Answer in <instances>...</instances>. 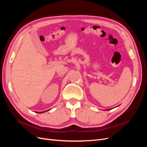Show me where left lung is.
<instances>
[{
  "label": "left lung",
  "instance_id": "1",
  "mask_svg": "<svg viewBox=\"0 0 147 147\" xmlns=\"http://www.w3.org/2000/svg\"><path fill=\"white\" fill-rule=\"evenodd\" d=\"M111 110V109H108V110Z\"/></svg>",
  "mask_w": 147,
  "mask_h": 147
}]
</instances>
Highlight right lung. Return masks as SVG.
<instances>
[{
    "instance_id": "add662e5",
    "label": "right lung",
    "mask_w": 147,
    "mask_h": 147,
    "mask_svg": "<svg viewBox=\"0 0 147 147\" xmlns=\"http://www.w3.org/2000/svg\"><path fill=\"white\" fill-rule=\"evenodd\" d=\"M49 110H50V109L45 110V111H43V112H36V113H44V112H47V111H49Z\"/></svg>"
}]
</instances>
